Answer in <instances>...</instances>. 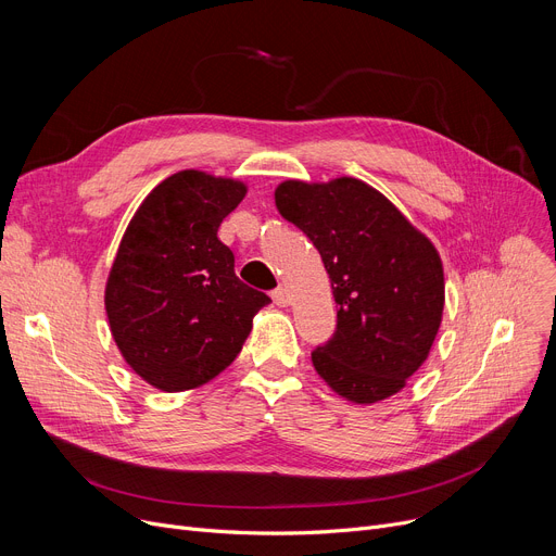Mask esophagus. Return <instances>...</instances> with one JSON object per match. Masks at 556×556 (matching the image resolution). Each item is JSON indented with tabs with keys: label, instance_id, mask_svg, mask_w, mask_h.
<instances>
[{
	"label": "esophagus",
	"instance_id": "34e87169",
	"mask_svg": "<svg viewBox=\"0 0 556 556\" xmlns=\"http://www.w3.org/2000/svg\"><path fill=\"white\" fill-rule=\"evenodd\" d=\"M273 302H275L277 306H288V304H290V293H288V290H286L283 286H279V288L273 290Z\"/></svg>",
	"mask_w": 556,
	"mask_h": 556
}]
</instances>
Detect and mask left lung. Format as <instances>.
Segmentation results:
<instances>
[{
  "instance_id": "left-lung-1",
  "label": "left lung",
  "mask_w": 556,
  "mask_h": 556,
  "mask_svg": "<svg viewBox=\"0 0 556 556\" xmlns=\"http://www.w3.org/2000/svg\"><path fill=\"white\" fill-rule=\"evenodd\" d=\"M275 204L317 248L338 304L336 333L311 354L313 367L354 403L396 394L442 325L444 268L434 245L356 178L288 180Z\"/></svg>"
}]
</instances>
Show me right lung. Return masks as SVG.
Returning <instances> with one entry per match:
<instances>
[{
  "label": "right lung",
  "mask_w": 556,
  "mask_h": 556,
  "mask_svg": "<svg viewBox=\"0 0 556 556\" xmlns=\"http://www.w3.org/2000/svg\"><path fill=\"white\" fill-rule=\"evenodd\" d=\"M245 185L202 170L160 182L135 212L105 286L112 338L162 392L200 388L239 356L252 317L270 302L233 273L218 241Z\"/></svg>",
  "instance_id": "obj_1"
}]
</instances>
